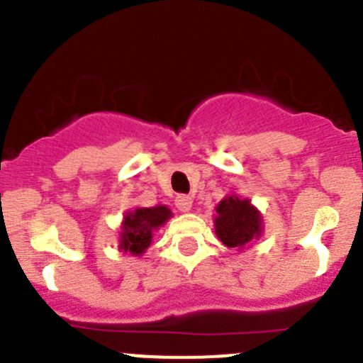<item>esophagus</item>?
Masks as SVG:
<instances>
[{"mask_svg": "<svg viewBox=\"0 0 363 363\" xmlns=\"http://www.w3.org/2000/svg\"><path fill=\"white\" fill-rule=\"evenodd\" d=\"M175 205L181 212H188L191 211V205H193V199L189 195H177L175 196Z\"/></svg>", "mask_w": 363, "mask_h": 363, "instance_id": "34e87169", "label": "esophagus"}]
</instances>
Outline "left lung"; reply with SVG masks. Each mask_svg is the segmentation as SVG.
<instances>
[{
	"instance_id": "obj_1",
	"label": "left lung",
	"mask_w": 363,
	"mask_h": 363,
	"mask_svg": "<svg viewBox=\"0 0 363 363\" xmlns=\"http://www.w3.org/2000/svg\"><path fill=\"white\" fill-rule=\"evenodd\" d=\"M216 233L228 247H244L262 232V218L250 200L228 196L216 208Z\"/></svg>"
}]
</instances>
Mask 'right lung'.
Returning a JSON list of instances; mask_svg holds the SVG:
<instances>
[{
	"label": "right lung",
	"mask_w": 363,
	"mask_h": 363,
	"mask_svg": "<svg viewBox=\"0 0 363 363\" xmlns=\"http://www.w3.org/2000/svg\"><path fill=\"white\" fill-rule=\"evenodd\" d=\"M170 214L172 212L164 205L128 212L121 233V250L130 251L131 255H142L151 244L152 232L163 225Z\"/></svg>",
	"instance_id": "right-lung-1"
}]
</instances>
